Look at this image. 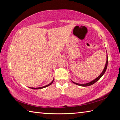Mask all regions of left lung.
I'll return each mask as SVG.
<instances>
[{"label": "left lung", "instance_id": "1", "mask_svg": "<svg viewBox=\"0 0 120 120\" xmlns=\"http://www.w3.org/2000/svg\"><path fill=\"white\" fill-rule=\"evenodd\" d=\"M106 64H105V67L104 68V69H103L102 72L101 73V74L99 75V76H98V77H97L96 78H95L94 80H93L92 81H91V82H89L88 83H86V84H78V83H76V82H73L72 81V82L74 83V84H75L76 85H78V86H84V87H86V86H90V85H92L94 84H95V82H97V81H98L99 79H100L101 77L103 76V75L104 74V73L105 72L106 70V69H107V64H108V57H107V56H106Z\"/></svg>", "mask_w": 120, "mask_h": 120}]
</instances>
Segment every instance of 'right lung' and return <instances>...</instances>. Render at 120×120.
I'll return each mask as SVG.
<instances>
[{"mask_svg": "<svg viewBox=\"0 0 120 120\" xmlns=\"http://www.w3.org/2000/svg\"><path fill=\"white\" fill-rule=\"evenodd\" d=\"M53 80H54V78H53V80L52 81V82L50 83V84H49L48 85H46V86H43V87H38V88H34V87H30V88H32V89H39L44 88H45V87H48V86H50V85H51V84H52V83H53Z\"/></svg>", "mask_w": 120, "mask_h": 120, "instance_id": "right-lung-1", "label": "right lung"}]
</instances>
